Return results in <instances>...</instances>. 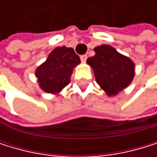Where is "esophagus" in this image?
<instances>
[{"label":"esophagus","mask_w":157,"mask_h":157,"mask_svg":"<svg viewBox=\"0 0 157 157\" xmlns=\"http://www.w3.org/2000/svg\"><path fill=\"white\" fill-rule=\"evenodd\" d=\"M80 58H81V60H82L83 62H86V59H87V56H86V55H83V56H80Z\"/></svg>","instance_id":"obj_1"}]
</instances>
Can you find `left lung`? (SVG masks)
<instances>
[{
	"label": "left lung",
	"instance_id": "1",
	"mask_svg": "<svg viewBox=\"0 0 157 157\" xmlns=\"http://www.w3.org/2000/svg\"><path fill=\"white\" fill-rule=\"evenodd\" d=\"M95 56L86 63L93 69L96 82L108 96H115L127 87L135 76V64L115 48L101 45L94 48Z\"/></svg>",
	"mask_w": 157,
	"mask_h": 157
}]
</instances>
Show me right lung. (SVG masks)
<instances>
[{
  "label": "right lung",
  "instance_id": "add662e5",
  "mask_svg": "<svg viewBox=\"0 0 157 157\" xmlns=\"http://www.w3.org/2000/svg\"><path fill=\"white\" fill-rule=\"evenodd\" d=\"M80 62V57L72 48H56L36 71L40 88L47 93H59L70 84L72 70Z\"/></svg>",
  "mask_w": 157,
  "mask_h": 157
}]
</instances>
